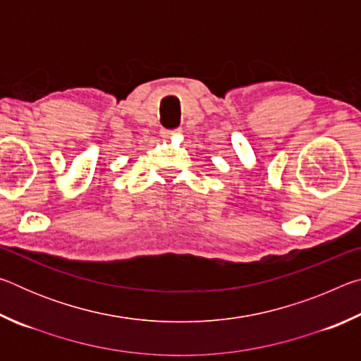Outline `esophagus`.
Listing matches in <instances>:
<instances>
[{"label":"esophagus","mask_w":361,"mask_h":361,"mask_svg":"<svg viewBox=\"0 0 361 361\" xmlns=\"http://www.w3.org/2000/svg\"><path fill=\"white\" fill-rule=\"evenodd\" d=\"M175 133H180V129H173V130H162V135H164V137L175 135Z\"/></svg>","instance_id":"34e87169"}]
</instances>
